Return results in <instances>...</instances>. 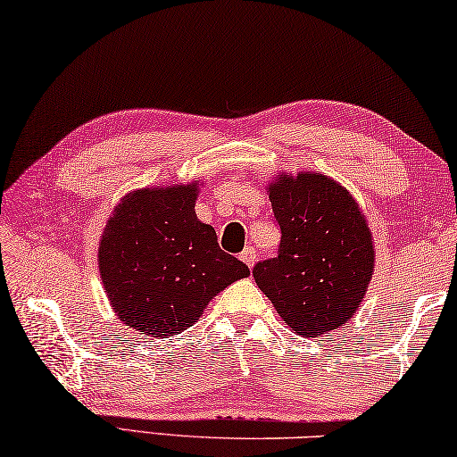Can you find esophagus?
I'll use <instances>...</instances> for the list:
<instances>
[{
    "label": "esophagus",
    "instance_id": "esophagus-1",
    "mask_svg": "<svg viewBox=\"0 0 457 457\" xmlns=\"http://www.w3.org/2000/svg\"><path fill=\"white\" fill-rule=\"evenodd\" d=\"M241 261L249 267H253V265H255V261H257V251L253 249V246H246V249L241 253Z\"/></svg>",
    "mask_w": 457,
    "mask_h": 457
}]
</instances>
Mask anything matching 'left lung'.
<instances>
[{
    "mask_svg": "<svg viewBox=\"0 0 457 457\" xmlns=\"http://www.w3.org/2000/svg\"><path fill=\"white\" fill-rule=\"evenodd\" d=\"M279 255L253 269L259 289L299 336L320 338L354 316L375 273L369 220L353 194L316 171H281L267 186Z\"/></svg>",
    "mask_w": 457,
    "mask_h": 457,
    "instance_id": "1",
    "label": "left lung"
}]
</instances>
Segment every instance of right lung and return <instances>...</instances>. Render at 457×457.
Wrapping results in <instances>:
<instances>
[{
  "mask_svg": "<svg viewBox=\"0 0 457 457\" xmlns=\"http://www.w3.org/2000/svg\"><path fill=\"white\" fill-rule=\"evenodd\" d=\"M202 186H147L113 208L99 241V273L119 321L145 338H168L198 321L237 279L243 261L227 255L194 204Z\"/></svg>",
  "mask_w": 457,
  "mask_h": 457,
  "instance_id": "right-lung-1",
  "label": "right lung"
}]
</instances>
